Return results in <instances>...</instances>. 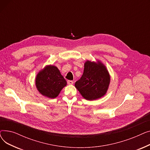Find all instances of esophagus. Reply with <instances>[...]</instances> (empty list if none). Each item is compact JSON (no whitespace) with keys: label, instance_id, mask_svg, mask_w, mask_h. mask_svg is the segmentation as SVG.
Masks as SVG:
<instances>
[{"label":"esophagus","instance_id":"obj_1","mask_svg":"<svg viewBox=\"0 0 150 150\" xmlns=\"http://www.w3.org/2000/svg\"><path fill=\"white\" fill-rule=\"evenodd\" d=\"M67 84L69 85H72L74 84V81H71V80H68L67 81Z\"/></svg>","mask_w":150,"mask_h":150}]
</instances>
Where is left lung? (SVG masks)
<instances>
[{"label": "left lung", "instance_id": "8db88e82", "mask_svg": "<svg viewBox=\"0 0 150 150\" xmlns=\"http://www.w3.org/2000/svg\"><path fill=\"white\" fill-rule=\"evenodd\" d=\"M109 83V74L102 63L87 61L83 74L75 86L86 100H93L105 95Z\"/></svg>", "mask_w": 150, "mask_h": 150}]
</instances>
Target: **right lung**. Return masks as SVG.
Masks as SVG:
<instances>
[{
  "label": "right lung",
  "instance_id": "add662e5",
  "mask_svg": "<svg viewBox=\"0 0 150 150\" xmlns=\"http://www.w3.org/2000/svg\"><path fill=\"white\" fill-rule=\"evenodd\" d=\"M35 81L38 91L50 98H56L67 84L59 69L54 66H47L40 71Z\"/></svg>",
  "mask_w": 150,
  "mask_h": 150
}]
</instances>
